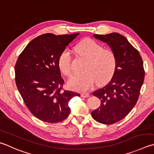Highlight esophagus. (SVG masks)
<instances>
[{"instance_id":"34e87169","label":"esophagus","mask_w":154,"mask_h":154,"mask_svg":"<svg viewBox=\"0 0 154 154\" xmlns=\"http://www.w3.org/2000/svg\"><path fill=\"white\" fill-rule=\"evenodd\" d=\"M81 96L82 97H84V98H87V97H89V94L88 93H81Z\"/></svg>"}]
</instances>
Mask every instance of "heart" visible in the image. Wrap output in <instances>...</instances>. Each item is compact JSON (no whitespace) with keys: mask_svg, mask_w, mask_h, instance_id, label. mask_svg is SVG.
Listing matches in <instances>:
<instances>
[{"mask_svg":"<svg viewBox=\"0 0 154 154\" xmlns=\"http://www.w3.org/2000/svg\"><path fill=\"white\" fill-rule=\"evenodd\" d=\"M81 57L87 60L85 73L74 74L69 77L67 85L78 91H88L97 81L102 85L109 81L115 73L117 60L113 51L103 47L91 38H85L75 48ZM58 65L62 73L69 75L71 73L72 56L67 49L63 51L58 59Z\"/></svg>","mask_w":154,"mask_h":154,"instance_id":"b5f03b06","label":"heart"}]
</instances>
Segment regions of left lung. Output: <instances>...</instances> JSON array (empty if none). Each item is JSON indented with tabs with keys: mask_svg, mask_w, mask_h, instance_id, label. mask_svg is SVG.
<instances>
[{
	"mask_svg": "<svg viewBox=\"0 0 154 154\" xmlns=\"http://www.w3.org/2000/svg\"><path fill=\"white\" fill-rule=\"evenodd\" d=\"M93 37L109 45L116 57L112 79L103 88L93 93L101 100L99 107L91 112L93 118L111 125L127 116L137 103L145 77L143 60L139 51L119 33Z\"/></svg>",
	"mask_w": 154,
	"mask_h": 154,
	"instance_id": "8db88e82",
	"label": "left lung"
}]
</instances>
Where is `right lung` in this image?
<instances>
[{
    "instance_id": "obj_1",
    "label": "right lung",
    "mask_w": 154,
    "mask_h": 154,
    "mask_svg": "<svg viewBox=\"0 0 154 154\" xmlns=\"http://www.w3.org/2000/svg\"><path fill=\"white\" fill-rule=\"evenodd\" d=\"M79 33L55 35L46 33L26 45L14 67L15 81L26 106L33 116L48 123L69 116V102L79 93L63 89L58 65L60 54Z\"/></svg>"
}]
</instances>
